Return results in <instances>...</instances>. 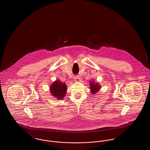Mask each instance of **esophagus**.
<instances>
[{"instance_id": "obj_1", "label": "esophagus", "mask_w": 150, "mask_h": 150, "mask_svg": "<svg viewBox=\"0 0 150 150\" xmlns=\"http://www.w3.org/2000/svg\"><path fill=\"white\" fill-rule=\"evenodd\" d=\"M74 80L75 81H79L80 80V78H79L78 76H76L74 78Z\"/></svg>"}]
</instances>
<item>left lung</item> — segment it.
<instances>
[{
  "instance_id": "left-lung-1",
  "label": "left lung",
  "mask_w": 150,
  "mask_h": 150,
  "mask_svg": "<svg viewBox=\"0 0 150 150\" xmlns=\"http://www.w3.org/2000/svg\"><path fill=\"white\" fill-rule=\"evenodd\" d=\"M90 88L92 94L97 93L100 88V86L97 83H95L94 81H90Z\"/></svg>"
}]
</instances>
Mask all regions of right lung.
<instances>
[{
	"label": "right lung",
	"mask_w": 150,
	"mask_h": 150,
	"mask_svg": "<svg viewBox=\"0 0 150 150\" xmlns=\"http://www.w3.org/2000/svg\"><path fill=\"white\" fill-rule=\"evenodd\" d=\"M67 86L65 83H62L59 80L55 81L50 86V93L52 96L59 100H62L66 94Z\"/></svg>",
	"instance_id": "right-lung-1"
}]
</instances>
